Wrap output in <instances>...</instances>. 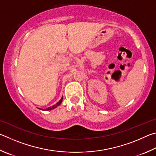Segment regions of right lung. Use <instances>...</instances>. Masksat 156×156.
Returning <instances> with one entry per match:
<instances>
[{"mask_svg": "<svg viewBox=\"0 0 156 156\" xmlns=\"http://www.w3.org/2000/svg\"><path fill=\"white\" fill-rule=\"evenodd\" d=\"M62 99H63V97H62V99H60V101L59 102H57L55 105H53V106H51V107H49V108H46V109H45L44 110H53V109H54V108H57V106L58 105H59L60 104H61V103L62 102ZM40 110H43V109H40Z\"/></svg>", "mask_w": 156, "mask_h": 156, "instance_id": "right-lung-1", "label": "right lung"}]
</instances>
